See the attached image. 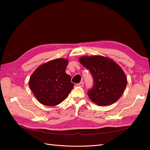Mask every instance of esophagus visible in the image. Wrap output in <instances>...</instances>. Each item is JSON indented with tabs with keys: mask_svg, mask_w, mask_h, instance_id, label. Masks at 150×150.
<instances>
[{
	"mask_svg": "<svg viewBox=\"0 0 150 150\" xmlns=\"http://www.w3.org/2000/svg\"><path fill=\"white\" fill-rule=\"evenodd\" d=\"M77 86H79V87H83V86H84V82H81L80 83H79V84H77Z\"/></svg>",
	"mask_w": 150,
	"mask_h": 150,
	"instance_id": "esophagus-1",
	"label": "esophagus"
}]
</instances>
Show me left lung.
Wrapping results in <instances>:
<instances>
[{"instance_id": "8db88e82", "label": "left lung", "mask_w": 150, "mask_h": 150, "mask_svg": "<svg viewBox=\"0 0 150 150\" xmlns=\"http://www.w3.org/2000/svg\"><path fill=\"white\" fill-rule=\"evenodd\" d=\"M79 62L90 70L94 85L88 95L98 106H108L119 99L128 83L121 67L113 60L102 55L82 56Z\"/></svg>"}]
</instances>
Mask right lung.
I'll return each mask as SVG.
<instances>
[{
    "instance_id": "add662e5",
    "label": "right lung",
    "mask_w": 150,
    "mask_h": 150,
    "mask_svg": "<svg viewBox=\"0 0 150 150\" xmlns=\"http://www.w3.org/2000/svg\"><path fill=\"white\" fill-rule=\"evenodd\" d=\"M68 59H53L40 65L29 80V86L40 103L54 106L61 103L73 88L66 73Z\"/></svg>"
}]
</instances>
